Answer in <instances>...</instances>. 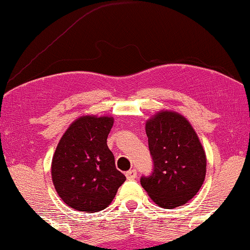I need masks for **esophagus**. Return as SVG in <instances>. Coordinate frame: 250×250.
Wrapping results in <instances>:
<instances>
[{"label":"esophagus","mask_w":250,"mask_h":250,"mask_svg":"<svg viewBox=\"0 0 250 250\" xmlns=\"http://www.w3.org/2000/svg\"><path fill=\"white\" fill-rule=\"evenodd\" d=\"M136 175H137V173H136V170H135V169H131V170H128L127 173H125V177H127L128 180H134L135 177H136Z\"/></svg>","instance_id":"esophagus-1"}]
</instances>
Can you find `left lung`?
Returning <instances> with one entry per match:
<instances>
[{
    "label": "left lung",
    "instance_id": "8db88e82",
    "mask_svg": "<svg viewBox=\"0 0 250 250\" xmlns=\"http://www.w3.org/2000/svg\"><path fill=\"white\" fill-rule=\"evenodd\" d=\"M154 171L141 185L159 207L173 209L187 203L202 187L207 169L205 149L185 116L160 110L146 122Z\"/></svg>",
    "mask_w": 250,
    "mask_h": 250
}]
</instances>
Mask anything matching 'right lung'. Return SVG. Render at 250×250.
Segmentation results:
<instances>
[{"mask_svg": "<svg viewBox=\"0 0 250 250\" xmlns=\"http://www.w3.org/2000/svg\"><path fill=\"white\" fill-rule=\"evenodd\" d=\"M114 117L83 115L62 135L51 160V179L68 207L87 213L105 209L125 176L107 146Z\"/></svg>", "mask_w": 250, "mask_h": 250, "instance_id": "right-lung-1", "label": "right lung"}]
</instances>
